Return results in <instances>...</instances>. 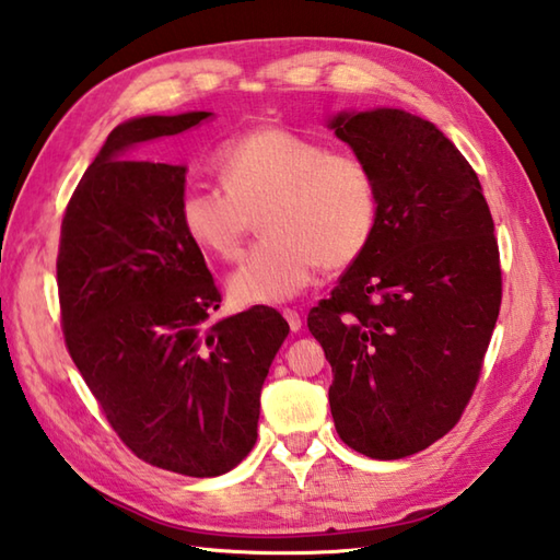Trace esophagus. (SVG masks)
Returning a JSON list of instances; mask_svg holds the SVG:
<instances>
[{
	"mask_svg": "<svg viewBox=\"0 0 560 560\" xmlns=\"http://www.w3.org/2000/svg\"><path fill=\"white\" fill-rule=\"evenodd\" d=\"M281 315L287 317V323H289V327H291V332H299V330H301L303 320H301V313H299V311H293V308H281Z\"/></svg>",
	"mask_w": 560,
	"mask_h": 560,
	"instance_id": "34e87169",
	"label": "esophagus"
}]
</instances>
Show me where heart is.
Masks as SVG:
<instances>
[{"label": "heart", "mask_w": 560, "mask_h": 560, "mask_svg": "<svg viewBox=\"0 0 560 560\" xmlns=\"http://www.w3.org/2000/svg\"><path fill=\"white\" fill-rule=\"evenodd\" d=\"M213 164L221 189L189 186L179 199L186 237L223 261L240 257L252 215L267 237L230 277L237 303H281L315 273L345 269L376 230V182L361 160L289 128L261 126L225 140Z\"/></svg>", "instance_id": "b5f03b06"}]
</instances>
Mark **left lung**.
<instances>
[{
	"label": "left lung",
	"instance_id": "1",
	"mask_svg": "<svg viewBox=\"0 0 560 560\" xmlns=\"http://www.w3.org/2000/svg\"><path fill=\"white\" fill-rule=\"evenodd\" d=\"M327 126L369 167L378 218L308 330L332 366L339 440L393 462L442 440L474 396L502 301L495 225L478 174L430 120L374 108Z\"/></svg>",
	"mask_w": 560,
	"mask_h": 560
}]
</instances>
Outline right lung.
Masks as SVG:
<instances>
[{
	"label": "right lung",
	"instance_id": "1",
	"mask_svg": "<svg viewBox=\"0 0 560 560\" xmlns=\"http://www.w3.org/2000/svg\"><path fill=\"white\" fill-rule=\"evenodd\" d=\"M208 116L116 126L65 208L58 249L65 345L108 424L142 462L194 478L252 452L259 393L289 335L267 305L208 323L221 291L179 223L186 167L126 155Z\"/></svg>",
	"mask_w": 560,
	"mask_h": 560
}]
</instances>
